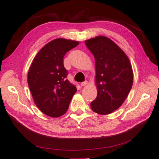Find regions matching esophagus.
Instances as JSON below:
<instances>
[{"mask_svg":"<svg viewBox=\"0 0 159 159\" xmlns=\"http://www.w3.org/2000/svg\"><path fill=\"white\" fill-rule=\"evenodd\" d=\"M88 81H85V82H83V83H80V85H81V87H85V86H86L87 85H88Z\"/></svg>","mask_w":159,"mask_h":159,"instance_id":"34e87169","label":"esophagus"}]
</instances>
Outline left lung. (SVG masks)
<instances>
[{
    "instance_id": "1",
    "label": "left lung",
    "mask_w": 159,
    "mask_h": 159,
    "mask_svg": "<svg viewBox=\"0 0 159 159\" xmlns=\"http://www.w3.org/2000/svg\"><path fill=\"white\" fill-rule=\"evenodd\" d=\"M85 43L95 58L97 96L90 106L98 114H110L122 105L132 88L131 63L125 53L106 36H96Z\"/></svg>"
}]
</instances>
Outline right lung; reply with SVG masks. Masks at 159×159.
Masks as SVG:
<instances>
[{
	"instance_id": "1",
	"label": "right lung",
	"mask_w": 159,
	"mask_h": 159,
	"mask_svg": "<svg viewBox=\"0 0 159 159\" xmlns=\"http://www.w3.org/2000/svg\"><path fill=\"white\" fill-rule=\"evenodd\" d=\"M79 44V41L56 39L40 49L30 67L27 83L33 100L40 111L57 118L66 112L76 87L65 79V54Z\"/></svg>"
}]
</instances>
